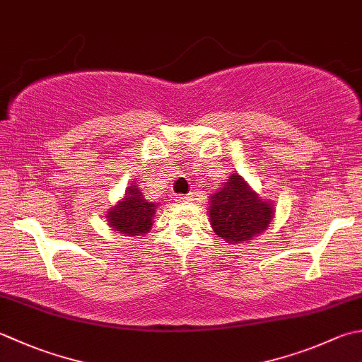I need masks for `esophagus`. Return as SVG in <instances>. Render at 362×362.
Returning <instances> with one entry per match:
<instances>
[{"label":"esophagus","mask_w":362,"mask_h":362,"mask_svg":"<svg viewBox=\"0 0 362 362\" xmlns=\"http://www.w3.org/2000/svg\"><path fill=\"white\" fill-rule=\"evenodd\" d=\"M191 197H193V194H185V196H180L179 199H177V201H180V202H187V201H191Z\"/></svg>","instance_id":"esophagus-1"}]
</instances>
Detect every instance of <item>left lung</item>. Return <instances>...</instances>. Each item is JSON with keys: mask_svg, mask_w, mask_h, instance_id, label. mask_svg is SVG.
Masks as SVG:
<instances>
[{"mask_svg": "<svg viewBox=\"0 0 362 362\" xmlns=\"http://www.w3.org/2000/svg\"><path fill=\"white\" fill-rule=\"evenodd\" d=\"M209 216L216 235L226 243L237 245L250 242L268 229L274 218V205L260 197L238 173H233L210 196Z\"/></svg>", "mask_w": 362, "mask_h": 362, "instance_id": "1", "label": "left lung"}]
</instances>
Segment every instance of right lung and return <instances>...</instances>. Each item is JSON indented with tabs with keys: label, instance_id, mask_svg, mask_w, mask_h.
Masks as SVG:
<instances>
[{
	"label": "right lung",
	"instance_id": "right-lung-1",
	"mask_svg": "<svg viewBox=\"0 0 362 362\" xmlns=\"http://www.w3.org/2000/svg\"><path fill=\"white\" fill-rule=\"evenodd\" d=\"M157 207V202L147 201L139 187L132 183L122 199L106 211L105 218L115 232L127 233V237L146 235L152 229Z\"/></svg>",
	"mask_w": 362,
	"mask_h": 362
}]
</instances>
